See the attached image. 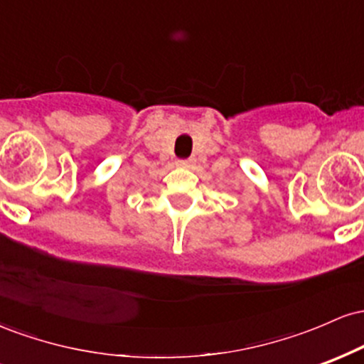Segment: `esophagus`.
Wrapping results in <instances>:
<instances>
[{"label": "esophagus", "instance_id": "obj_1", "mask_svg": "<svg viewBox=\"0 0 364 364\" xmlns=\"http://www.w3.org/2000/svg\"><path fill=\"white\" fill-rule=\"evenodd\" d=\"M176 164L179 168H191V166H193V161H191V159H181V161H178Z\"/></svg>", "mask_w": 364, "mask_h": 364}]
</instances>
